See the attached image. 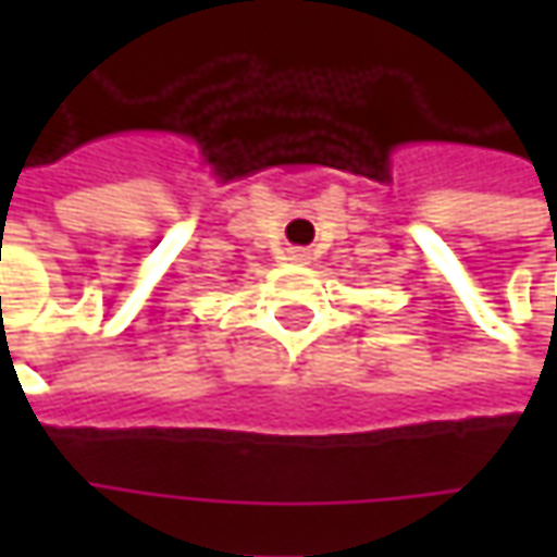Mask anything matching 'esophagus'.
Instances as JSON below:
<instances>
[{
  "label": "esophagus",
  "mask_w": 557,
  "mask_h": 557,
  "mask_svg": "<svg viewBox=\"0 0 557 557\" xmlns=\"http://www.w3.org/2000/svg\"><path fill=\"white\" fill-rule=\"evenodd\" d=\"M292 259H298V262H304V259H307V253H301V250H295V253H292Z\"/></svg>",
  "instance_id": "1"
}]
</instances>
